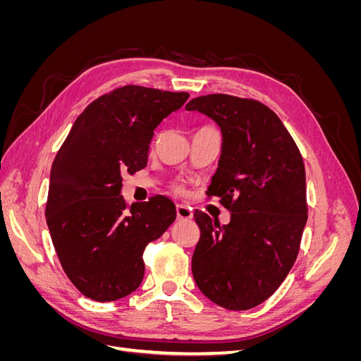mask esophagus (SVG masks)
<instances>
[{
  "mask_svg": "<svg viewBox=\"0 0 361 361\" xmlns=\"http://www.w3.org/2000/svg\"><path fill=\"white\" fill-rule=\"evenodd\" d=\"M176 215H178V220H190V218H192V209L185 204H178Z\"/></svg>",
  "mask_w": 361,
  "mask_h": 361,
  "instance_id": "obj_1",
  "label": "esophagus"
}]
</instances>
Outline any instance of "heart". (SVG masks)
Listing matches in <instances>:
<instances>
[{
    "label": "heart",
    "instance_id": "heart-1",
    "mask_svg": "<svg viewBox=\"0 0 361 361\" xmlns=\"http://www.w3.org/2000/svg\"><path fill=\"white\" fill-rule=\"evenodd\" d=\"M174 190H176V191H182L183 188L180 187V185H174Z\"/></svg>",
    "mask_w": 361,
    "mask_h": 361
}]
</instances>
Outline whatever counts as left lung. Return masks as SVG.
Masks as SVG:
<instances>
[{
    "label": "left lung",
    "instance_id": "left-lung-1",
    "mask_svg": "<svg viewBox=\"0 0 361 361\" xmlns=\"http://www.w3.org/2000/svg\"><path fill=\"white\" fill-rule=\"evenodd\" d=\"M187 110L221 128L223 154L206 195L231 211L224 226L194 212L200 239L192 276L221 307L253 309L279 289L298 256L307 221L301 152L279 116L256 99L206 94Z\"/></svg>",
    "mask_w": 361,
    "mask_h": 361
}]
</instances>
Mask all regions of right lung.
<instances>
[{
    "label": "right lung",
    "instance_id": "add662e5",
    "mask_svg": "<svg viewBox=\"0 0 361 361\" xmlns=\"http://www.w3.org/2000/svg\"><path fill=\"white\" fill-rule=\"evenodd\" d=\"M187 92L123 85L94 99L75 120L52 162L47 224L61 268L84 297L106 302L134 292L143 251L176 218L166 195L128 204L123 174L147 166L150 141Z\"/></svg>",
    "mask_w": 361,
    "mask_h": 361
}]
</instances>
